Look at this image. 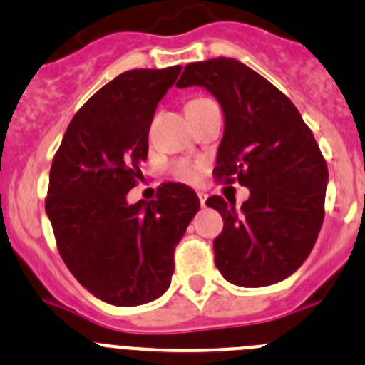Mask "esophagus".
I'll return each mask as SVG.
<instances>
[{
	"label": "esophagus",
	"instance_id": "1",
	"mask_svg": "<svg viewBox=\"0 0 365 365\" xmlns=\"http://www.w3.org/2000/svg\"><path fill=\"white\" fill-rule=\"evenodd\" d=\"M197 197H199V201H201V206H202V208H205V206H206V197H208V195H206L205 192H199Z\"/></svg>",
	"mask_w": 365,
	"mask_h": 365
}]
</instances>
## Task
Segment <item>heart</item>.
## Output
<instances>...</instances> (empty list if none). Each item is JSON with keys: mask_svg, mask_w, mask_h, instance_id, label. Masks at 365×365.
<instances>
[{"mask_svg": "<svg viewBox=\"0 0 365 365\" xmlns=\"http://www.w3.org/2000/svg\"><path fill=\"white\" fill-rule=\"evenodd\" d=\"M208 98H193L186 104V108L195 104H202ZM202 172H205V164L202 163H192V160L179 159L175 160V163L170 164V173H172L173 177H177L179 180H185V182H197V180L201 179Z\"/></svg>", "mask_w": 365, "mask_h": 365, "instance_id": "heart-1", "label": "heart"}]
</instances>
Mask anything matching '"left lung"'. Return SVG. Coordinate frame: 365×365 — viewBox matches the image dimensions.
Returning a JSON list of instances; mask_svg holds the SVG:
<instances>
[{
  "mask_svg": "<svg viewBox=\"0 0 365 365\" xmlns=\"http://www.w3.org/2000/svg\"><path fill=\"white\" fill-rule=\"evenodd\" d=\"M202 86L221 104L225 135L217 150V182H240L250 197L212 195L221 214L215 265L240 287L289 278L307 259L325 215L327 163L289 96L234 58L188 63L177 87Z\"/></svg>",
  "mask_w": 365,
  "mask_h": 365,
  "instance_id": "1",
  "label": "left lung"
}]
</instances>
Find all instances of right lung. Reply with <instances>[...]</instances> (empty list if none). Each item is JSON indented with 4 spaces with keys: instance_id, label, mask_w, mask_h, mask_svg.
Masks as SVG:
<instances>
[{
    "instance_id": "add662e5",
    "label": "right lung",
    "mask_w": 365,
    "mask_h": 365,
    "mask_svg": "<svg viewBox=\"0 0 365 365\" xmlns=\"http://www.w3.org/2000/svg\"><path fill=\"white\" fill-rule=\"evenodd\" d=\"M180 69H131L106 83L73 117L51 166L45 212L58 252L87 291L118 307L166 292L175 245L201 206L177 182L125 202L143 179L155 109Z\"/></svg>"
}]
</instances>
